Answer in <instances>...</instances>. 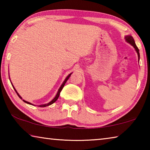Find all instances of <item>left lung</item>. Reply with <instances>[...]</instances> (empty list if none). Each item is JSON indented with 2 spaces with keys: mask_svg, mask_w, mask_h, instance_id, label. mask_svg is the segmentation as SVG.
Listing matches in <instances>:
<instances>
[{
  "mask_svg": "<svg viewBox=\"0 0 150 150\" xmlns=\"http://www.w3.org/2000/svg\"><path fill=\"white\" fill-rule=\"evenodd\" d=\"M125 40L126 41L129 43V44H131L132 46L134 47V49H135V50L136 51L137 54H138V59H139V50L138 47L136 46V45L135 44V42H134V40L133 38V37L132 36V35H126V36L125 37Z\"/></svg>",
  "mask_w": 150,
  "mask_h": 150,
  "instance_id": "left-lung-1",
  "label": "left lung"
}]
</instances>
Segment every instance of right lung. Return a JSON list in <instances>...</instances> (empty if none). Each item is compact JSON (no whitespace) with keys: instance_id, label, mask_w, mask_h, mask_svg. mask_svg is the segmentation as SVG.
Instances as JSON below:
<instances>
[{"instance_id":"obj_1","label":"right lung","mask_w":150,"mask_h":150,"mask_svg":"<svg viewBox=\"0 0 150 150\" xmlns=\"http://www.w3.org/2000/svg\"><path fill=\"white\" fill-rule=\"evenodd\" d=\"M72 74V73H70V74L67 76V77H66V79H65V81H63V83H62V85H61V87H60V88H59V90H58V91H57V95H56V96H55V97L54 98V99H53L52 100H51L50 103H47V104H44V105H38V106H40V107H45V106H50V105H52L53 103H54L55 101H56L57 100V98H59V94H60V93H61V91H62V90L63 89V87H64V85H65V84L66 83V82H67V81L69 79V77L71 76V75ZM12 87H13V88H14V91H16V93H17V95H18V96H19V97L21 98V99H22V98L21 97V96H20V95L18 93V92L16 91V90L15 89V88L14 87V86L12 85ZM24 101V103H27V104H29V105H33V104H32V103H29V102H28V101H26V100H22Z\"/></svg>"}]
</instances>
